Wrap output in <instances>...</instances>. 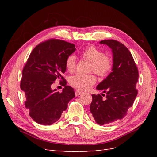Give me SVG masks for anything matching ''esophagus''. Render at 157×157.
Listing matches in <instances>:
<instances>
[{
	"label": "esophagus",
	"mask_w": 157,
	"mask_h": 157,
	"mask_svg": "<svg viewBox=\"0 0 157 157\" xmlns=\"http://www.w3.org/2000/svg\"><path fill=\"white\" fill-rule=\"evenodd\" d=\"M82 94V92H81V91H80V90H76L75 91V95H76V96H79L80 94Z\"/></svg>",
	"instance_id": "obj_1"
}]
</instances>
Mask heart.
I'll return each mask as SVG.
<instances>
[{
  "instance_id": "1",
  "label": "heart",
  "mask_w": 157,
  "mask_h": 157,
  "mask_svg": "<svg viewBox=\"0 0 157 157\" xmlns=\"http://www.w3.org/2000/svg\"><path fill=\"white\" fill-rule=\"evenodd\" d=\"M80 56L84 59L91 62L90 71L98 75L99 77H105L112 68V61L110 58L104 55L103 52L94 46H90L84 49ZM66 68L73 73L76 68L77 59L74 55L69 56L66 61ZM96 82V78L93 74H77L69 79V84L73 87L84 90L91 87Z\"/></svg>"
}]
</instances>
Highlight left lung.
<instances>
[{
    "label": "left lung",
    "mask_w": 157,
    "mask_h": 157,
    "mask_svg": "<svg viewBox=\"0 0 157 157\" xmlns=\"http://www.w3.org/2000/svg\"><path fill=\"white\" fill-rule=\"evenodd\" d=\"M99 43L112 50L113 68L112 72L96 87L106 93V98L103 99L100 94L92 95L90 109L98 124L106 125L126 115L137 96L139 74L130 52L124 44L115 40H103Z\"/></svg>",
    "instance_id": "1"
}]
</instances>
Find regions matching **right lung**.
<instances>
[{"mask_svg":"<svg viewBox=\"0 0 157 157\" xmlns=\"http://www.w3.org/2000/svg\"><path fill=\"white\" fill-rule=\"evenodd\" d=\"M76 50L73 44L50 39L38 44L29 55L22 71L20 87L25 97V106L36 122L51 125L59 119L75 97L72 87L61 76L66 71V61ZM61 78L64 88L59 93L51 84Z\"/></svg>","mask_w":157,"mask_h":157,"instance_id":"obj_1","label":"right lung"}]
</instances>
